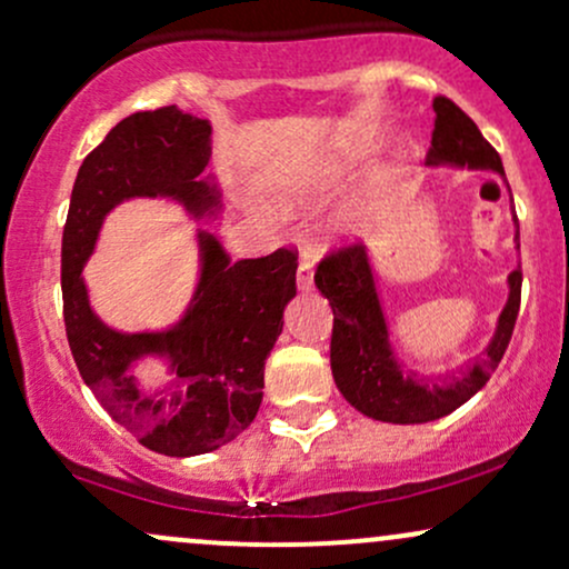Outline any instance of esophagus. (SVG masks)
Segmentation results:
<instances>
[{
  "label": "esophagus",
  "mask_w": 569,
  "mask_h": 569,
  "mask_svg": "<svg viewBox=\"0 0 569 569\" xmlns=\"http://www.w3.org/2000/svg\"><path fill=\"white\" fill-rule=\"evenodd\" d=\"M297 286L302 291H310L312 289V262L307 257L299 259V267H297Z\"/></svg>",
  "instance_id": "1"
}]
</instances>
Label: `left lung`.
<instances>
[{"instance_id":"1","label":"left lung","mask_w":569,"mask_h":569,"mask_svg":"<svg viewBox=\"0 0 569 569\" xmlns=\"http://www.w3.org/2000/svg\"><path fill=\"white\" fill-rule=\"evenodd\" d=\"M436 126L426 166L468 168V171L498 173L506 181L500 154L476 128V122L449 98L433 101ZM511 192V187H508ZM513 202V198H511ZM516 221V213H513ZM516 248H519V221H516ZM318 291L329 299L335 312L331 331V375L339 393L361 415L393 426H417L452 415L457 407L485 388L498 369L502 352L511 342L521 299V267L508 276V299L502 305L485 358L460 375L441 380L420 377L407 369L390 342V326L385 316L377 272L367 248L350 246L326 257L316 272Z\"/></svg>"}]
</instances>
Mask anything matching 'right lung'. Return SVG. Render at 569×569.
I'll return each instance as SVG.
<instances>
[{
  "mask_svg": "<svg viewBox=\"0 0 569 569\" xmlns=\"http://www.w3.org/2000/svg\"><path fill=\"white\" fill-rule=\"evenodd\" d=\"M211 160V122L176 107L136 112L84 158L71 189L61 246L63 323L71 356L101 407L147 449L194 457L230 443L262 403L264 361L297 297V257L289 248L232 262L208 230L198 240V283L181 318L158 331H117L90 307L82 270L103 219L120 202L166 198L192 219H217L221 194ZM158 357L172 380L140 388L136 362Z\"/></svg>",
  "mask_w": 569,
  "mask_h": 569,
  "instance_id": "right-lung-1",
  "label": "right lung"
}]
</instances>
